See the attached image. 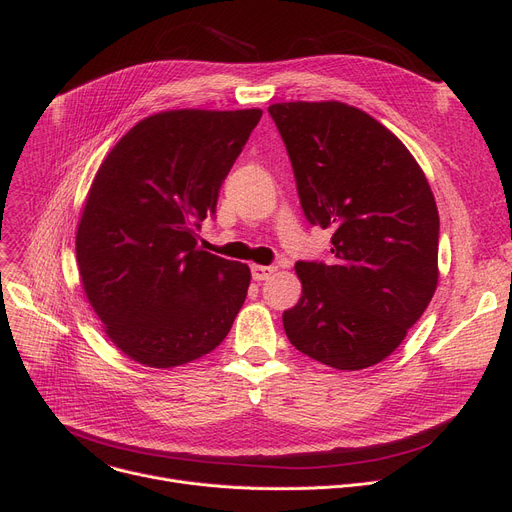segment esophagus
I'll return each mask as SVG.
<instances>
[{"mask_svg": "<svg viewBox=\"0 0 512 512\" xmlns=\"http://www.w3.org/2000/svg\"><path fill=\"white\" fill-rule=\"evenodd\" d=\"M276 272L274 265H251V276L255 282H263Z\"/></svg>", "mask_w": 512, "mask_h": 512, "instance_id": "34e87169", "label": "esophagus"}]
</instances>
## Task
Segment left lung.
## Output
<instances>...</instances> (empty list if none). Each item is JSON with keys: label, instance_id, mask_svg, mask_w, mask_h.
I'll use <instances>...</instances> for the list:
<instances>
[{"label": "left lung", "instance_id": "obj_1", "mask_svg": "<svg viewBox=\"0 0 512 512\" xmlns=\"http://www.w3.org/2000/svg\"><path fill=\"white\" fill-rule=\"evenodd\" d=\"M286 145L309 224L332 230V261H297L290 344L334 369L384 361L438 286L440 218L429 182L398 137L340 101L267 107Z\"/></svg>", "mask_w": 512, "mask_h": 512}]
</instances>
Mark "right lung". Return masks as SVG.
<instances>
[{
  "instance_id": "right-lung-1",
  "label": "right lung",
  "mask_w": 512,
  "mask_h": 512,
  "mask_svg": "<svg viewBox=\"0 0 512 512\" xmlns=\"http://www.w3.org/2000/svg\"><path fill=\"white\" fill-rule=\"evenodd\" d=\"M261 110H170L134 124L99 166L76 232L87 299L120 351L191 363L228 336L251 270L197 245Z\"/></svg>"
}]
</instances>
